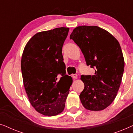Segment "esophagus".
Here are the masks:
<instances>
[{
    "instance_id": "esophagus-1",
    "label": "esophagus",
    "mask_w": 133,
    "mask_h": 133,
    "mask_svg": "<svg viewBox=\"0 0 133 133\" xmlns=\"http://www.w3.org/2000/svg\"><path fill=\"white\" fill-rule=\"evenodd\" d=\"M72 77L73 79H77V74H72Z\"/></svg>"
}]
</instances>
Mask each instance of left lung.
I'll use <instances>...</instances> for the list:
<instances>
[{
  "mask_svg": "<svg viewBox=\"0 0 133 133\" xmlns=\"http://www.w3.org/2000/svg\"><path fill=\"white\" fill-rule=\"evenodd\" d=\"M79 46L87 65L95 68L94 75L81 76L84 89L80 94L87 110L101 111L115 99L121 85L125 62L119 42L97 26H79L70 35Z\"/></svg>",
  "mask_w": 133,
  "mask_h": 133,
  "instance_id": "1",
  "label": "left lung"
}]
</instances>
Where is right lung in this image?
Segmentation results:
<instances>
[{
  "label": "right lung",
  "mask_w": 133,
  "mask_h": 133,
  "mask_svg": "<svg viewBox=\"0 0 133 133\" xmlns=\"http://www.w3.org/2000/svg\"><path fill=\"white\" fill-rule=\"evenodd\" d=\"M69 29L61 27L37 32L23 50L21 70L25 91L32 107L44 116L63 111L72 83V77L65 74L62 53Z\"/></svg>",
  "instance_id": "1"
}]
</instances>
